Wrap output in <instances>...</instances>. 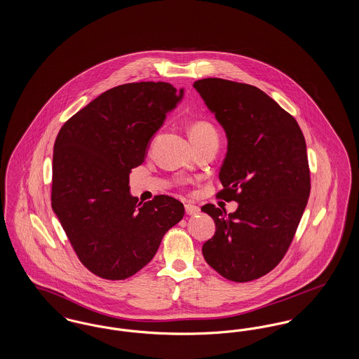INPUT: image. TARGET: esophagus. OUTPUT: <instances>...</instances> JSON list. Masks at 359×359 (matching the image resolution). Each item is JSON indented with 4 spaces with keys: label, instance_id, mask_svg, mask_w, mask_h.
Listing matches in <instances>:
<instances>
[{
    "label": "esophagus",
    "instance_id": "34e87169",
    "mask_svg": "<svg viewBox=\"0 0 359 359\" xmlns=\"http://www.w3.org/2000/svg\"><path fill=\"white\" fill-rule=\"evenodd\" d=\"M184 210H186V214L187 215H195L199 212V207L195 205H191V203H186L184 205Z\"/></svg>",
    "mask_w": 359,
    "mask_h": 359
}]
</instances>
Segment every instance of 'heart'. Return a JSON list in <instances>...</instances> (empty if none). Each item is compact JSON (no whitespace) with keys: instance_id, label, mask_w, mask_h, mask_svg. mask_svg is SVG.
I'll list each match as a JSON object with an SVG mask.
<instances>
[{"instance_id":"obj_1","label":"heart","mask_w":359,"mask_h":359,"mask_svg":"<svg viewBox=\"0 0 359 359\" xmlns=\"http://www.w3.org/2000/svg\"><path fill=\"white\" fill-rule=\"evenodd\" d=\"M188 135L195 147L205 142H218L217 128L210 121H192L188 125Z\"/></svg>"}]
</instances>
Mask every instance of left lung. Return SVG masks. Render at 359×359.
I'll list each match as a JSON object with an SVG mask.
<instances>
[{
	"mask_svg": "<svg viewBox=\"0 0 359 359\" xmlns=\"http://www.w3.org/2000/svg\"><path fill=\"white\" fill-rule=\"evenodd\" d=\"M194 87L229 140L217 198L238 203L229 215L214 205L202 207L217 227L202 253L224 278L252 281L284 258L307 205L306 140L297 121L255 86L205 78Z\"/></svg>",
	"mask_w": 359,
	"mask_h": 359,
	"instance_id": "8db88e82",
	"label": "left lung"
}]
</instances>
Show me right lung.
<instances>
[{
  "label": "right lung",
  "instance_id": "right-lung-1",
  "mask_svg": "<svg viewBox=\"0 0 359 359\" xmlns=\"http://www.w3.org/2000/svg\"><path fill=\"white\" fill-rule=\"evenodd\" d=\"M183 97L167 82H136L102 93L65 122L53 145L52 210L91 273L125 280L154 258L180 222L183 203L168 195L138 202L129 173Z\"/></svg>",
  "mask_w": 359,
  "mask_h": 359
}]
</instances>
